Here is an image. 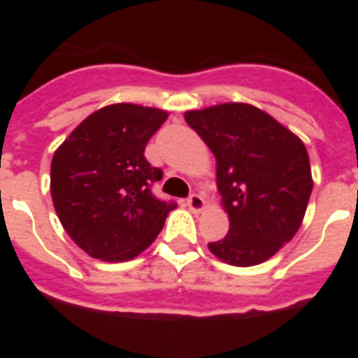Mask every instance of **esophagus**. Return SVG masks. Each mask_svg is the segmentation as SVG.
<instances>
[{
	"mask_svg": "<svg viewBox=\"0 0 358 358\" xmlns=\"http://www.w3.org/2000/svg\"><path fill=\"white\" fill-rule=\"evenodd\" d=\"M187 207L194 210V213H199V210L205 209V199H203V195L199 194H192L187 197Z\"/></svg>",
	"mask_w": 358,
	"mask_h": 358,
	"instance_id": "obj_1",
	"label": "esophagus"
}]
</instances>
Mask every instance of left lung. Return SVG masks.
Masks as SVG:
<instances>
[{
  "label": "left lung",
  "instance_id": "obj_1",
  "mask_svg": "<svg viewBox=\"0 0 358 358\" xmlns=\"http://www.w3.org/2000/svg\"><path fill=\"white\" fill-rule=\"evenodd\" d=\"M186 122L217 159V184L230 217L213 255L234 266L264 263L299 230L313 192L303 141L248 103L187 110Z\"/></svg>",
  "mask_w": 358,
  "mask_h": 358
}]
</instances>
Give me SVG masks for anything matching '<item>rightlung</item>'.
Here are the masks:
<instances>
[{"mask_svg": "<svg viewBox=\"0 0 358 358\" xmlns=\"http://www.w3.org/2000/svg\"><path fill=\"white\" fill-rule=\"evenodd\" d=\"M166 113L117 103L92 113L51 161V197L66 234L90 257L120 263L148 249L174 201L151 187L163 171L143 155Z\"/></svg>", "mask_w": 358, "mask_h": 358, "instance_id": "right-lung-1", "label": "right lung"}]
</instances>
